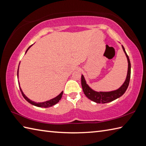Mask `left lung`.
Returning a JSON list of instances; mask_svg holds the SVG:
<instances>
[{
  "mask_svg": "<svg viewBox=\"0 0 146 146\" xmlns=\"http://www.w3.org/2000/svg\"><path fill=\"white\" fill-rule=\"evenodd\" d=\"M122 47L123 52H125V54L126 55V57L128 61L127 75L125 81L123 83V85L121 86L119 88L116 90L111 92H96L90 87L88 84H86L84 76L82 75L81 82L83 91L84 92L86 97L88 98L90 100L94 101L97 104L108 103V102H112L115 100V99L120 97L121 96L123 95V94L125 92L126 90L127 89L130 82V78H131V62H130L129 60V58L128 56V55L126 53L124 48H123V46H122Z\"/></svg>",
  "mask_w": 146,
  "mask_h": 146,
  "instance_id": "left-lung-1",
  "label": "left lung"
}]
</instances>
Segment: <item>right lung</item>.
<instances>
[{"mask_svg": "<svg viewBox=\"0 0 146 146\" xmlns=\"http://www.w3.org/2000/svg\"><path fill=\"white\" fill-rule=\"evenodd\" d=\"M33 46L31 45L28 48V49H27L26 51V53L27 52V51H28V49L31 47V46ZM18 76H19V68H18V70H17V78H18ZM20 90L21 92V94L22 95H23V97L26 99V100L29 102V103H30L31 104H32L33 105H35V106H36V107H44V108H47V107H52V105H54L55 104H56L58 102L60 101L61 100V98L62 97V95H63V92H61V94L60 95H58L57 97H56L55 98H52L51 99V100H49L48 101H46V102H41V103H36V102H34V101H32L30 99H29L28 98H27L26 96L24 94V93L23 92V90H22L21 87H20Z\"/></svg>", "mask_w": 146, "mask_h": 146, "instance_id": "right-lung-1", "label": "right lung"}]
</instances>
